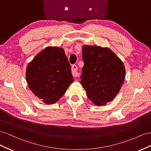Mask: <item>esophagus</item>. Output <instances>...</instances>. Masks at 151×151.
<instances>
[{"label":"esophagus","mask_w":151,"mask_h":151,"mask_svg":"<svg viewBox=\"0 0 151 151\" xmlns=\"http://www.w3.org/2000/svg\"><path fill=\"white\" fill-rule=\"evenodd\" d=\"M78 70V67H77L76 65H73L71 67V71H72V75L74 77H77L78 76V73L77 71Z\"/></svg>","instance_id":"esophagus-1"}]
</instances>
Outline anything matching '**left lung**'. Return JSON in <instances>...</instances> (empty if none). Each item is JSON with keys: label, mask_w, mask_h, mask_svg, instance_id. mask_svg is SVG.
Masks as SVG:
<instances>
[{"label": "left lung", "mask_w": 151, "mask_h": 151, "mask_svg": "<svg viewBox=\"0 0 151 151\" xmlns=\"http://www.w3.org/2000/svg\"><path fill=\"white\" fill-rule=\"evenodd\" d=\"M82 58L80 83L93 104L106 105L114 99L124 82V64L111 49L96 45H84Z\"/></svg>", "instance_id": "8db88e82"}]
</instances>
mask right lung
<instances>
[{
  "instance_id": "add662e5",
  "label": "right lung",
  "mask_w": 151,
  "mask_h": 151,
  "mask_svg": "<svg viewBox=\"0 0 151 151\" xmlns=\"http://www.w3.org/2000/svg\"><path fill=\"white\" fill-rule=\"evenodd\" d=\"M26 78L30 90L45 104L56 102L73 82L64 49L47 47L42 50L28 64Z\"/></svg>"
}]
</instances>
